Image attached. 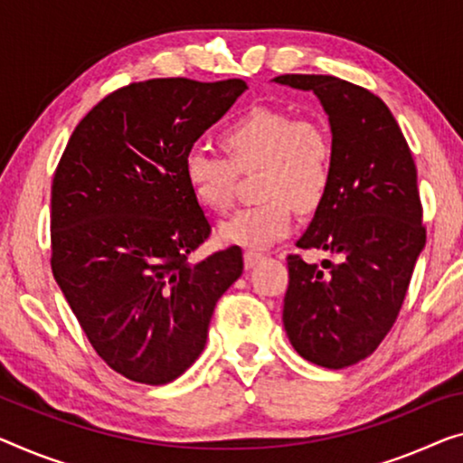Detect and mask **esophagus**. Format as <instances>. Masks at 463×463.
<instances>
[{"label": "esophagus", "mask_w": 463, "mask_h": 463, "mask_svg": "<svg viewBox=\"0 0 463 463\" xmlns=\"http://www.w3.org/2000/svg\"><path fill=\"white\" fill-rule=\"evenodd\" d=\"M264 260V253L260 251H245L243 253V261H245V268H253L258 261Z\"/></svg>", "instance_id": "1"}]
</instances>
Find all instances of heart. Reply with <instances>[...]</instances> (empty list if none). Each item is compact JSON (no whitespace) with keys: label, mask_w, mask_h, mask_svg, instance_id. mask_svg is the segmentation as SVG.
<instances>
[{"label":"heart","mask_w":463,"mask_h":463,"mask_svg":"<svg viewBox=\"0 0 463 463\" xmlns=\"http://www.w3.org/2000/svg\"><path fill=\"white\" fill-rule=\"evenodd\" d=\"M220 145L229 156L193 147L184 154L183 176L203 210L224 213L232 205L237 170L261 165L258 203L234 212L218 226L229 245L261 250L291 232L293 203L307 212L318 205L333 178V141L322 124L280 108L253 106L226 124Z\"/></svg>","instance_id":"b5f03b06"}]
</instances>
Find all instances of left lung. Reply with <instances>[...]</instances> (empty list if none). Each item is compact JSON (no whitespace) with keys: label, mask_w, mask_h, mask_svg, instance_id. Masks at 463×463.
Wrapping results in <instances>:
<instances>
[{"label":"left lung","mask_w":463,"mask_h":463,"mask_svg":"<svg viewBox=\"0 0 463 463\" xmlns=\"http://www.w3.org/2000/svg\"><path fill=\"white\" fill-rule=\"evenodd\" d=\"M276 82L318 95L333 130V178L299 250L339 255L307 264L291 253L282 324L295 351L341 370L368 357L395 324L426 243L418 172L384 101L328 74Z\"/></svg>","instance_id":"obj_1"}]
</instances>
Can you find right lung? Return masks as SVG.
Returning <instances> with one entry per match:
<instances>
[{"mask_svg":"<svg viewBox=\"0 0 463 463\" xmlns=\"http://www.w3.org/2000/svg\"><path fill=\"white\" fill-rule=\"evenodd\" d=\"M245 89L181 77L122 87L79 122L55 168L53 279L98 355L128 381L181 376L243 272L237 245L189 261L212 226L183 160Z\"/></svg>","mask_w":463,"mask_h":463,"instance_id":"obj_1","label":"right lung"}]
</instances>
